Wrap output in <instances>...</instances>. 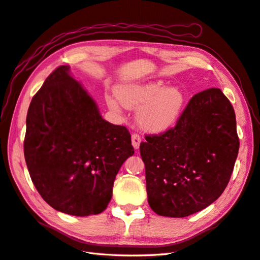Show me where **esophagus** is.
I'll return each mask as SVG.
<instances>
[{"instance_id": "obj_1", "label": "esophagus", "mask_w": 260, "mask_h": 260, "mask_svg": "<svg viewBox=\"0 0 260 260\" xmlns=\"http://www.w3.org/2000/svg\"><path fill=\"white\" fill-rule=\"evenodd\" d=\"M142 142V138L141 136L138 134H133L132 135V145L133 147H134L135 149H137L138 147H140V144Z\"/></svg>"}]
</instances>
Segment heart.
I'll return each instance as SVG.
<instances>
[{
    "mask_svg": "<svg viewBox=\"0 0 260 260\" xmlns=\"http://www.w3.org/2000/svg\"><path fill=\"white\" fill-rule=\"evenodd\" d=\"M106 103L114 111L122 105L137 110V120L142 128L160 133L176 123L185 104V95L177 87H167L161 82L129 83L119 85L115 94H107Z\"/></svg>",
    "mask_w": 260,
    "mask_h": 260,
    "instance_id": "b5f03b06",
    "label": "heart"
}]
</instances>
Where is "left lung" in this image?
<instances>
[{"label":"left lung","mask_w":260,"mask_h":260,"mask_svg":"<svg viewBox=\"0 0 260 260\" xmlns=\"http://www.w3.org/2000/svg\"><path fill=\"white\" fill-rule=\"evenodd\" d=\"M148 204L166 217H186L208 207L225 190L236 161V115L219 88L192 96L175 127L145 136Z\"/></svg>","instance_id":"obj_1"}]
</instances>
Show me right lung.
I'll use <instances>...</instances> for the list:
<instances>
[{
	"label": "right lung",
	"mask_w": 260,
	"mask_h": 260,
	"mask_svg": "<svg viewBox=\"0 0 260 260\" xmlns=\"http://www.w3.org/2000/svg\"><path fill=\"white\" fill-rule=\"evenodd\" d=\"M133 154L127 128L103 119L69 65L48 75L28 107L24 156L35 188L51 207L82 217L102 213Z\"/></svg>",
	"instance_id": "obj_1"
}]
</instances>
